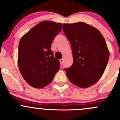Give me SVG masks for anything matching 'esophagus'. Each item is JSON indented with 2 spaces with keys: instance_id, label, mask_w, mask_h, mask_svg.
<instances>
[{
  "instance_id": "esophagus-1",
  "label": "esophagus",
  "mask_w": 120,
  "mask_h": 120,
  "mask_svg": "<svg viewBox=\"0 0 120 120\" xmlns=\"http://www.w3.org/2000/svg\"><path fill=\"white\" fill-rule=\"evenodd\" d=\"M60 64L63 65V59L60 60Z\"/></svg>"
}]
</instances>
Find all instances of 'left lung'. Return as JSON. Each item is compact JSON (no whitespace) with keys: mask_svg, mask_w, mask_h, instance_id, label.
Listing matches in <instances>:
<instances>
[{"mask_svg":"<svg viewBox=\"0 0 120 120\" xmlns=\"http://www.w3.org/2000/svg\"><path fill=\"white\" fill-rule=\"evenodd\" d=\"M63 30L71 45L73 64L66 68L71 83L88 88L99 80L107 66L110 53L100 31L83 22L64 24Z\"/></svg>","mask_w":120,"mask_h":120,"instance_id":"left-lung-1","label":"left lung"}]
</instances>
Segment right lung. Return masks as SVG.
I'll use <instances>...</instances> for the list:
<instances>
[{
	"mask_svg": "<svg viewBox=\"0 0 120 120\" xmlns=\"http://www.w3.org/2000/svg\"><path fill=\"white\" fill-rule=\"evenodd\" d=\"M61 29V23L43 21L20 39L19 70L25 81L34 88H42L50 84L60 68V62L53 56L51 44Z\"/></svg>",
	"mask_w": 120,
	"mask_h": 120,
	"instance_id": "right-lung-1",
	"label": "right lung"
}]
</instances>
